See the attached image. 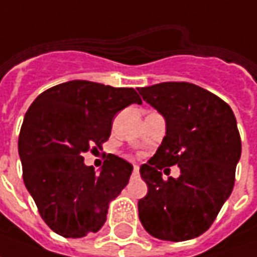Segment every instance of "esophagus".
Instances as JSON below:
<instances>
[{"label":"esophagus","instance_id":"obj_1","mask_svg":"<svg viewBox=\"0 0 257 257\" xmlns=\"http://www.w3.org/2000/svg\"><path fill=\"white\" fill-rule=\"evenodd\" d=\"M139 174V167L134 166V175H138Z\"/></svg>","mask_w":257,"mask_h":257}]
</instances>
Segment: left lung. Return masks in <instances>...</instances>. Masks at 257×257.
<instances>
[{
	"instance_id": "8db88e82",
	"label": "left lung",
	"mask_w": 257,
	"mask_h": 257,
	"mask_svg": "<svg viewBox=\"0 0 257 257\" xmlns=\"http://www.w3.org/2000/svg\"><path fill=\"white\" fill-rule=\"evenodd\" d=\"M164 116L166 136L141 167L147 195L138 202L149 234L163 241L196 238L210 228L232 192L241 157V136L231 107L188 82H164L138 89ZM178 165L180 178L164 181L159 170Z\"/></svg>"
}]
</instances>
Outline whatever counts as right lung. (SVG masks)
Listing matches in <instances>:
<instances>
[{"label": "right lung", "mask_w": 257, "mask_h": 257, "mask_svg": "<svg viewBox=\"0 0 257 257\" xmlns=\"http://www.w3.org/2000/svg\"><path fill=\"white\" fill-rule=\"evenodd\" d=\"M134 103L142 100L132 87L71 80L43 91L29 107L18 142L23 182L54 232L82 238L103 227L134 167L108 154L97 174L83 154L101 149L112 118Z\"/></svg>", "instance_id": "obj_1"}]
</instances>
